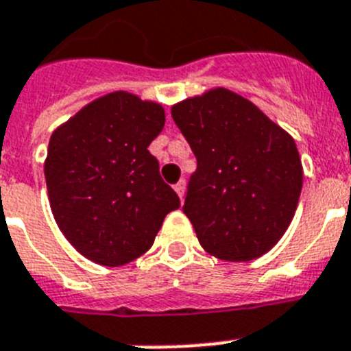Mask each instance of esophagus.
<instances>
[{
    "label": "esophagus",
    "mask_w": 351,
    "mask_h": 351,
    "mask_svg": "<svg viewBox=\"0 0 351 351\" xmlns=\"http://www.w3.org/2000/svg\"><path fill=\"white\" fill-rule=\"evenodd\" d=\"M175 191H176V194L180 196V198H184L185 196V180H180L178 184H175Z\"/></svg>",
    "instance_id": "esophagus-1"
}]
</instances>
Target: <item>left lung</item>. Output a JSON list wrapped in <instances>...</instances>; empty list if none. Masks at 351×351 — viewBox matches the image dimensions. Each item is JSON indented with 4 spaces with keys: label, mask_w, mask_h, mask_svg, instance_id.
<instances>
[{
    "label": "left lung",
    "mask_w": 351,
    "mask_h": 351,
    "mask_svg": "<svg viewBox=\"0 0 351 351\" xmlns=\"http://www.w3.org/2000/svg\"><path fill=\"white\" fill-rule=\"evenodd\" d=\"M171 116L196 157L184 214L205 252L253 261L285 234L302 193L293 137L226 89L176 103Z\"/></svg>",
    "instance_id": "8db88e82"
}]
</instances>
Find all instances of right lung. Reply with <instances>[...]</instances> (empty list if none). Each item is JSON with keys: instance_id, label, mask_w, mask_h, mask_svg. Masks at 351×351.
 Returning <instances> with one entry per match:
<instances>
[{"instance_id": "add662e5", "label": "right lung", "mask_w": 351, "mask_h": 351, "mask_svg": "<svg viewBox=\"0 0 351 351\" xmlns=\"http://www.w3.org/2000/svg\"><path fill=\"white\" fill-rule=\"evenodd\" d=\"M158 103L112 93L53 132L44 164L51 212L89 261L123 266L152 248L180 198L148 146L164 128Z\"/></svg>"}]
</instances>
